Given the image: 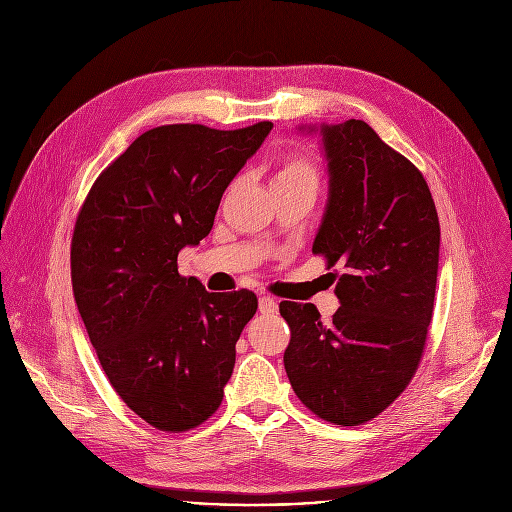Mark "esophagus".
I'll list each match as a JSON object with an SVG mask.
<instances>
[{"label":"esophagus","instance_id":"esophagus-1","mask_svg":"<svg viewBox=\"0 0 512 512\" xmlns=\"http://www.w3.org/2000/svg\"><path fill=\"white\" fill-rule=\"evenodd\" d=\"M259 311L263 315H274L278 313V301L274 297H261L259 299Z\"/></svg>","mask_w":512,"mask_h":512}]
</instances>
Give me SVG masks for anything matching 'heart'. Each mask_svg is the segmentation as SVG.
Returning <instances> with one entry per match:
<instances>
[{"instance_id": "obj_1", "label": "heart", "mask_w": 512, "mask_h": 512, "mask_svg": "<svg viewBox=\"0 0 512 512\" xmlns=\"http://www.w3.org/2000/svg\"><path fill=\"white\" fill-rule=\"evenodd\" d=\"M319 184V168L315 159L307 153H288L284 155L272 176V188L282 186H315Z\"/></svg>"}]
</instances>
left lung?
<instances>
[{"mask_svg":"<svg viewBox=\"0 0 512 512\" xmlns=\"http://www.w3.org/2000/svg\"><path fill=\"white\" fill-rule=\"evenodd\" d=\"M330 199L313 242L328 270L340 263L338 311L282 301L290 328L284 369L319 419L361 425L405 392L434 313L440 222L413 161L363 120L321 126Z\"/></svg>","mask_w":512,"mask_h":512,"instance_id":"1","label":"left lung"}]
</instances>
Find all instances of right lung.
<instances>
[{
    "mask_svg": "<svg viewBox=\"0 0 512 512\" xmlns=\"http://www.w3.org/2000/svg\"><path fill=\"white\" fill-rule=\"evenodd\" d=\"M272 126L151 128L97 176L78 211V313L112 388L159 432H188L220 409L236 340L257 311L251 290L207 292L180 276L178 253L211 232L228 184Z\"/></svg>",
    "mask_w": 512,
    "mask_h": 512,
    "instance_id": "add662e5",
    "label": "right lung"
}]
</instances>
